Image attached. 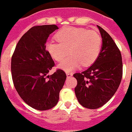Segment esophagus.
I'll return each mask as SVG.
<instances>
[{
    "label": "esophagus",
    "mask_w": 132,
    "mask_h": 132,
    "mask_svg": "<svg viewBox=\"0 0 132 132\" xmlns=\"http://www.w3.org/2000/svg\"><path fill=\"white\" fill-rule=\"evenodd\" d=\"M66 76H67V77H68V78H69V77H71L72 76V72H66Z\"/></svg>",
    "instance_id": "34e87169"
}]
</instances>
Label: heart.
Returning <instances> with one entry per match:
<instances>
[{
    "instance_id": "obj_1",
    "label": "heart",
    "mask_w": 132,
    "mask_h": 132,
    "mask_svg": "<svg viewBox=\"0 0 132 132\" xmlns=\"http://www.w3.org/2000/svg\"><path fill=\"white\" fill-rule=\"evenodd\" d=\"M57 42L49 41L46 44V50L57 62H62L68 53L70 54L59 68L66 72H71L83 66L94 63L100 54L102 40L94 31L78 27H66L56 34Z\"/></svg>"
}]
</instances>
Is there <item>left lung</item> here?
<instances>
[{
	"instance_id": "left-lung-1",
	"label": "left lung",
	"mask_w": 132,
	"mask_h": 132,
	"mask_svg": "<svg viewBox=\"0 0 132 132\" xmlns=\"http://www.w3.org/2000/svg\"><path fill=\"white\" fill-rule=\"evenodd\" d=\"M102 38L99 55L86 70L75 73V95L82 106L89 109L102 107L119 88L123 75L121 51L111 36L97 25Z\"/></svg>"
}]
</instances>
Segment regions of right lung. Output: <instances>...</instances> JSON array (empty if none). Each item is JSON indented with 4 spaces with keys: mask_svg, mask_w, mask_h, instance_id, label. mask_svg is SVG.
I'll list each match as a JSON object with an SVG mask.
<instances>
[{
    "mask_svg": "<svg viewBox=\"0 0 132 132\" xmlns=\"http://www.w3.org/2000/svg\"><path fill=\"white\" fill-rule=\"evenodd\" d=\"M56 29L58 27L55 24L31 28L18 42L11 57V75L15 90L27 104L38 110L55 106L66 79L61 69L47 75L55 63L46 50V43Z\"/></svg>",
    "mask_w": 132,
    "mask_h": 132,
    "instance_id": "obj_1",
    "label": "right lung"
}]
</instances>
